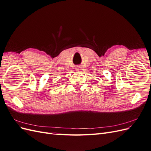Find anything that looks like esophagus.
<instances>
[{"label": "esophagus", "mask_w": 151, "mask_h": 151, "mask_svg": "<svg viewBox=\"0 0 151 151\" xmlns=\"http://www.w3.org/2000/svg\"><path fill=\"white\" fill-rule=\"evenodd\" d=\"M77 70H78V68H79V67H77Z\"/></svg>", "instance_id": "34e87169"}]
</instances>
